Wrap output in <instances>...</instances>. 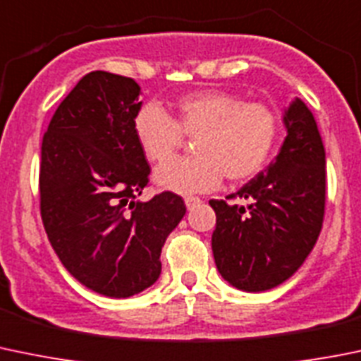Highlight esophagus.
<instances>
[{"label":"esophagus","mask_w":361,"mask_h":361,"mask_svg":"<svg viewBox=\"0 0 361 361\" xmlns=\"http://www.w3.org/2000/svg\"><path fill=\"white\" fill-rule=\"evenodd\" d=\"M201 202H202L201 199L195 197V195H187V197H185V204H187V209H194L195 206H199Z\"/></svg>","instance_id":"34e87169"}]
</instances>
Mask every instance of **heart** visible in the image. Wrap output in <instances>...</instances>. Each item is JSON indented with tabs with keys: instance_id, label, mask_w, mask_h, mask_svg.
<instances>
[{
	"instance_id": "1",
	"label": "heart",
	"mask_w": 361,
	"mask_h": 361,
	"mask_svg": "<svg viewBox=\"0 0 361 361\" xmlns=\"http://www.w3.org/2000/svg\"><path fill=\"white\" fill-rule=\"evenodd\" d=\"M279 116L262 102L224 90H204L183 97L167 116L155 104H145L132 118V132L152 164L169 160L195 139L194 159H176L153 176L162 190L176 194L209 192L229 181H247L261 173L279 139Z\"/></svg>"
}]
</instances>
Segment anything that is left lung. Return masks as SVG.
<instances>
[{"label":"left lung","mask_w":361,"mask_h":361,"mask_svg":"<svg viewBox=\"0 0 361 361\" xmlns=\"http://www.w3.org/2000/svg\"><path fill=\"white\" fill-rule=\"evenodd\" d=\"M288 137L275 162L229 199H212L215 264L234 288L259 293L288 281L316 245L324 219L326 159L317 123L296 99L284 116Z\"/></svg>","instance_id":"8db88e82"}]
</instances>
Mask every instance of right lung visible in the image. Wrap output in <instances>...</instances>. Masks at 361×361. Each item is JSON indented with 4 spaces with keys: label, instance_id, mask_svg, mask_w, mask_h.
<instances>
[{
    "label": "right lung",
    "instance_id": "add662e5",
    "mask_svg": "<svg viewBox=\"0 0 361 361\" xmlns=\"http://www.w3.org/2000/svg\"><path fill=\"white\" fill-rule=\"evenodd\" d=\"M139 93L130 77L86 73L42 141L40 215L49 241L72 277L111 298L155 284L166 238L187 212L173 192L137 201L149 181L132 132Z\"/></svg>",
    "mask_w": 361,
    "mask_h": 361
}]
</instances>
